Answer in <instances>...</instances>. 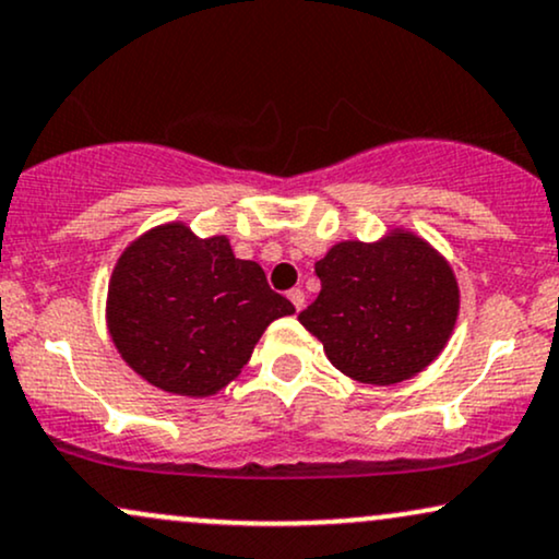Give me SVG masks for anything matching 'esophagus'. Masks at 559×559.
<instances>
[{"mask_svg": "<svg viewBox=\"0 0 559 559\" xmlns=\"http://www.w3.org/2000/svg\"><path fill=\"white\" fill-rule=\"evenodd\" d=\"M288 299H292V305L297 309L305 307V292H301V288H292V292H288Z\"/></svg>", "mask_w": 559, "mask_h": 559, "instance_id": "obj_1", "label": "esophagus"}]
</instances>
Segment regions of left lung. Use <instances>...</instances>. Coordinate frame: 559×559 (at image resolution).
<instances>
[{
    "instance_id": "obj_1",
    "label": "left lung",
    "mask_w": 559,
    "mask_h": 559,
    "mask_svg": "<svg viewBox=\"0 0 559 559\" xmlns=\"http://www.w3.org/2000/svg\"><path fill=\"white\" fill-rule=\"evenodd\" d=\"M314 273L322 288L299 322L348 378L395 385L445 348L459 284L425 239L395 231L378 245L341 241L314 262Z\"/></svg>"
}]
</instances>
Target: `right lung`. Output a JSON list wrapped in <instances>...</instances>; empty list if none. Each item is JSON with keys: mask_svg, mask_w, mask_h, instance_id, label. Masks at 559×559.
<instances>
[{"mask_svg": "<svg viewBox=\"0 0 559 559\" xmlns=\"http://www.w3.org/2000/svg\"><path fill=\"white\" fill-rule=\"evenodd\" d=\"M292 312L258 262L234 258L226 237L198 239L185 224L158 226L127 247L106 305L127 365L179 395L226 388L262 331Z\"/></svg>", "mask_w": 559, "mask_h": 559, "instance_id": "obj_1", "label": "right lung"}]
</instances>
